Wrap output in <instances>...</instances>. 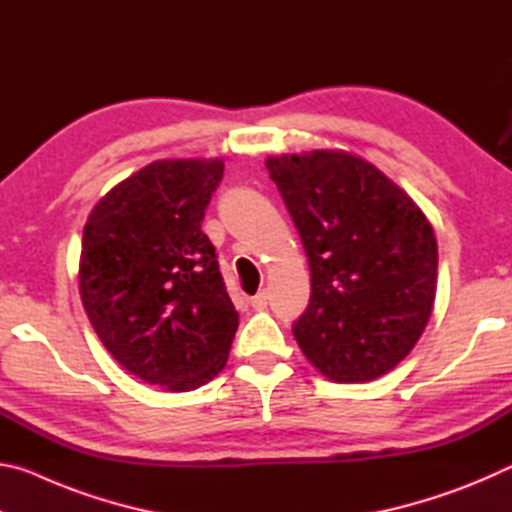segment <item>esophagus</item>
<instances>
[{
    "instance_id": "34e87169",
    "label": "esophagus",
    "mask_w": 512,
    "mask_h": 512,
    "mask_svg": "<svg viewBox=\"0 0 512 512\" xmlns=\"http://www.w3.org/2000/svg\"><path fill=\"white\" fill-rule=\"evenodd\" d=\"M266 305H268V296H266V291H259L257 296L250 298V307H253L255 311H262V309H266Z\"/></svg>"
}]
</instances>
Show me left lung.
Listing matches in <instances>:
<instances>
[{"label":"left lung","instance_id":"1","mask_svg":"<svg viewBox=\"0 0 512 512\" xmlns=\"http://www.w3.org/2000/svg\"><path fill=\"white\" fill-rule=\"evenodd\" d=\"M309 257V307L293 325L302 354L339 384L391 372L424 332L438 244L413 198L348 151L266 158Z\"/></svg>","mask_w":512,"mask_h":512}]
</instances>
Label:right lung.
Returning <instances> with one entry per match:
<instances>
[{"label":"right lung","mask_w":512,"mask_h":512,"mask_svg":"<svg viewBox=\"0 0 512 512\" xmlns=\"http://www.w3.org/2000/svg\"><path fill=\"white\" fill-rule=\"evenodd\" d=\"M223 160H155L92 207L79 291L112 359L146 384L187 393L225 368L239 314L201 221Z\"/></svg>","instance_id":"right-lung-1"}]
</instances>
